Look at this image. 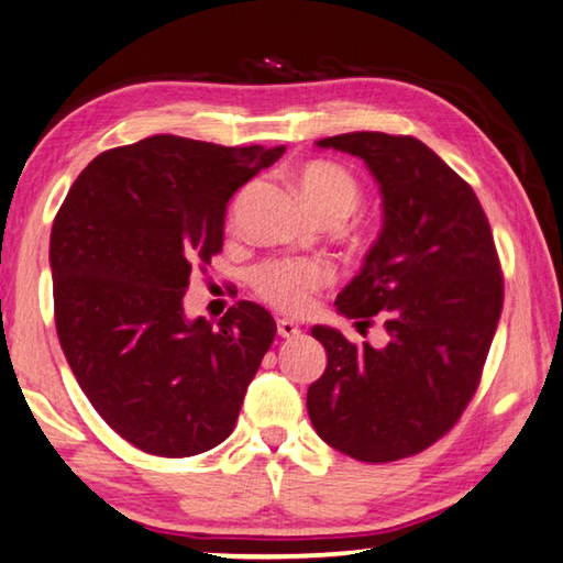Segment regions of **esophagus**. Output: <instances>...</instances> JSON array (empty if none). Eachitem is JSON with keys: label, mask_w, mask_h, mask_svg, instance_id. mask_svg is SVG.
Returning a JSON list of instances; mask_svg holds the SVG:
<instances>
[{"label": "esophagus", "mask_w": 563, "mask_h": 563, "mask_svg": "<svg viewBox=\"0 0 563 563\" xmlns=\"http://www.w3.org/2000/svg\"><path fill=\"white\" fill-rule=\"evenodd\" d=\"M276 331H279L282 339H297V336H301V327L294 324L291 319H279V321H276Z\"/></svg>", "instance_id": "esophagus-1"}]
</instances>
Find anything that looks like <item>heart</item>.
Masks as SVG:
<instances>
[{
    "label": "heart",
    "mask_w": 563,
    "mask_h": 563,
    "mask_svg": "<svg viewBox=\"0 0 563 563\" xmlns=\"http://www.w3.org/2000/svg\"><path fill=\"white\" fill-rule=\"evenodd\" d=\"M297 181L307 205L321 219H346L362 201V187L354 174L334 162L303 164ZM331 282L334 269L317 260H272L252 274L256 297L284 314H303Z\"/></svg>",
    "instance_id": "b5f03b06"
}]
</instances>
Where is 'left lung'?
I'll use <instances>...</instances> for the list:
<instances>
[{
	"mask_svg": "<svg viewBox=\"0 0 563 563\" xmlns=\"http://www.w3.org/2000/svg\"><path fill=\"white\" fill-rule=\"evenodd\" d=\"M317 144L362 156L382 187V236L336 309L364 327L379 314L389 344L311 329L327 372L307 391L309 419L356 462H399L449 434L476 394L504 307L501 262L474 189L423 142L352 132Z\"/></svg>",
	"mask_w": 563,
	"mask_h": 563,
	"instance_id": "1",
	"label": "left lung"
}]
</instances>
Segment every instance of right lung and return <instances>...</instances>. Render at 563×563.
Listing matches in <instances>:
<instances>
[{"label":"right lung","mask_w":563,"mask_h":563,"mask_svg":"<svg viewBox=\"0 0 563 563\" xmlns=\"http://www.w3.org/2000/svg\"><path fill=\"white\" fill-rule=\"evenodd\" d=\"M282 154L146 136L95 156L54 217L64 356L99 417L146 454L195 456L234 431L274 319L236 301L214 327L184 319L181 301L221 252L229 199Z\"/></svg>","instance_id":"obj_1"}]
</instances>
